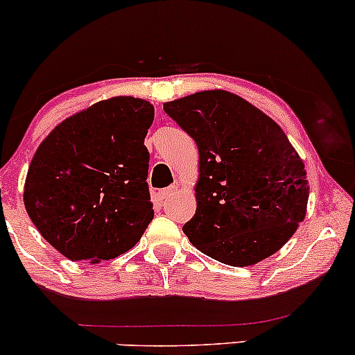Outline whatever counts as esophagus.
I'll list each match as a JSON object with an SVG mask.
<instances>
[{"label": "esophagus", "mask_w": 355, "mask_h": 355, "mask_svg": "<svg viewBox=\"0 0 355 355\" xmlns=\"http://www.w3.org/2000/svg\"><path fill=\"white\" fill-rule=\"evenodd\" d=\"M175 190H177V185H172V187H168V189L160 190L158 191V198H160L162 202H166V198L172 197V195L175 193Z\"/></svg>", "instance_id": "obj_1"}]
</instances>
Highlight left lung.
<instances>
[{"instance_id":"obj_1","label":"left lung","mask_w":355,"mask_h":355,"mask_svg":"<svg viewBox=\"0 0 355 355\" xmlns=\"http://www.w3.org/2000/svg\"><path fill=\"white\" fill-rule=\"evenodd\" d=\"M198 146L197 210L183 232L232 267L254 266L285 245L305 218L304 162L279 125L223 89L164 105Z\"/></svg>"}]
</instances>
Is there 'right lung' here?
<instances>
[{
    "label": "right lung",
    "instance_id": "right-lung-1",
    "mask_svg": "<svg viewBox=\"0 0 355 355\" xmlns=\"http://www.w3.org/2000/svg\"><path fill=\"white\" fill-rule=\"evenodd\" d=\"M153 116L148 101L115 96L61 121L38 146L24 207L43 239L67 259H115L152 222L144 141Z\"/></svg>",
    "mask_w": 355,
    "mask_h": 355
}]
</instances>
